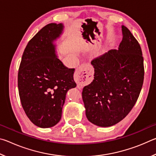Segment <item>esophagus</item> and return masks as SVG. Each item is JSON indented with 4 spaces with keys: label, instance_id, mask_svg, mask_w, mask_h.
Returning a JSON list of instances; mask_svg holds the SVG:
<instances>
[{
    "label": "esophagus",
    "instance_id": "obj_1",
    "mask_svg": "<svg viewBox=\"0 0 156 156\" xmlns=\"http://www.w3.org/2000/svg\"><path fill=\"white\" fill-rule=\"evenodd\" d=\"M94 69L89 64H83L76 71L74 80L79 85L84 86L91 83L93 79Z\"/></svg>",
    "mask_w": 156,
    "mask_h": 156
}]
</instances>
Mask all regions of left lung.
Wrapping results in <instances>:
<instances>
[{
	"instance_id": "8db88e82",
	"label": "left lung",
	"mask_w": 156,
	"mask_h": 156,
	"mask_svg": "<svg viewBox=\"0 0 156 156\" xmlns=\"http://www.w3.org/2000/svg\"><path fill=\"white\" fill-rule=\"evenodd\" d=\"M118 50L91 61L94 79L82 92L88 120L107 127L124 119L135 105L143 84L144 59L140 45L125 26Z\"/></svg>"
}]
</instances>
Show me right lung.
Masks as SVG:
<instances>
[{"label": "right lung", "instance_id": "obj_1", "mask_svg": "<svg viewBox=\"0 0 156 156\" xmlns=\"http://www.w3.org/2000/svg\"><path fill=\"white\" fill-rule=\"evenodd\" d=\"M62 23H50L29 41L18 74L21 105L31 122L49 128L61 119L66 94L74 88L75 69L63 65L56 54L54 41L63 30Z\"/></svg>", "mask_w": 156, "mask_h": 156}]
</instances>
